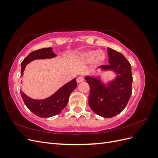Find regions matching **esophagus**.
I'll return each instance as SVG.
<instances>
[{"mask_svg":"<svg viewBox=\"0 0 158 158\" xmlns=\"http://www.w3.org/2000/svg\"><path fill=\"white\" fill-rule=\"evenodd\" d=\"M76 81H77V83H80V82H83L84 78H83V77H82V76H79V77L77 78V80H76Z\"/></svg>","mask_w":158,"mask_h":158,"instance_id":"1","label":"esophagus"}]
</instances>
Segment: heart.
<instances>
[{
    "label": "heart",
    "mask_w": 158,
    "mask_h": 158,
    "mask_svg": "<svg viewBox=\"0 0 158 158\" xmlns=\"http://www.w3.org/2000/svg\"><path fill=\"white\" fill-rule=\"evenodd\" d=\"M106 58V53L99 50H89L82 52L78 56V60L81 63H89L93 61L95 66L102 64Z\"/></svg>",
    "instance_id": "1"
}]
</instances>
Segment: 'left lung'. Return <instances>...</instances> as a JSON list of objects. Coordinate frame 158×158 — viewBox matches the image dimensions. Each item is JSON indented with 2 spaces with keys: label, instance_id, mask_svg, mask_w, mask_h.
Segmentation results:
<instances>
[{
  "label": "left lung",
  "instance_id": "1",
  "mask_svg": "<svg viewBox=\"0 0 158 158\" xmlns=\"http://www.w3.org/2000/svg\"><path fill=\"white\" fill-rule=\"evenodd\" d=\"M107 52L109 64L100 66L99 69L113 71L115 78L107 84L99 76H87L85 79L90 89L89 107L99 116L111 118L120 113L127 105L132 94V76L131 65L123 54L109 47Z\"/></svg>",
  "mask_w": 158,
  "mask_h": 158
}]
</instances>
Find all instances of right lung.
Wrapping results in <instances>:
<instances>
[{
  "mask_svg": "<svg viewBox=\"0 0 158 158\" xmlns=\"http://www.w3.org/2000/svg\"><path fill=\"white\" fill-rule=\"evenodd\" d=\"M56 55L51 47L43 48L33 51L28 55L21 63V74L25 70L26 66L31 61L37 59H52ZM76 78H74L59 88L50 97L43 99H35L30 98L20 90V94L26 107L37 117L48 118L59 114L68 103L70 94L77 87Z\"/></svg>",
  "mask_w": 158,
  "mask_h": 158,
  "instance_id": "add662e5",
  "label": "right lung"
}]
</instances>
